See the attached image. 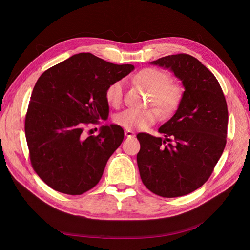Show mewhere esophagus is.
I'll list each match as a JSON object with an SVG mask.
<instances>
[{"label": "esophagus", "mask_w": 250, "mask_h": 250, "mask_svg": "<svg viewBox=\"0 0 250 250\" xmlns=\"http://www.w3.org/2000/svg\"><path fill=\"white\" fill-rule=\"evenodd\" d=\"M125 137H135V133L134 132H132V130H129V129H126V130H125Z\"/></svg>", "instance_id": "obj_1"}]
</instances>
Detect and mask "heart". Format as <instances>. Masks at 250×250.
Segmentation results:
<instances>
[{"mask_svg": "<svg viewBox=\"0 0 250 250\" xmlns=\"http://www.w3.org/2000/svg\"><path fill=\"white\" fill-rule=\"evenodd\" d=\"M135 81L150 91V104L157 107L148 109H126L114 117V123L127 129H142L155 124L164 116L173 114L180 106L185 96L183 87L170 80L164 71L156 68H145L137 73ZM125 84L122 80L111 83L105 90V99L112 107H118L123 102ZM162 112L160 113V111Z\"/></svg>", "mask_w": 250, "mask_h": 250, "instance_id": "heart-1", "label": "heart"}]
</instances>
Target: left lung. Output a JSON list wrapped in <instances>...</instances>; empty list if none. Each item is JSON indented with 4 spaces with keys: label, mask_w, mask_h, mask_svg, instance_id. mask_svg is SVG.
<instances>
[{
    "label": "left lung",
    "mask_w": 250,
    "mask_h": 250,
    "mask_svg": "<svg viewBox=\"0 0 250 250\" xmlns=\"http://www.w3.org/2000/svg\"><path fill=\"white\" fill-rule=\"evenodd\" d=\"M152 63L171 70L186 90L175 114L159 128L165 140L138 134L137 162L150 191L177 198L201 188L213 173L226 146L227 103L216 77L195 58L177 54Z\"/></svg>",
    "instance_id": "left-lung-1"
}]
</instances>
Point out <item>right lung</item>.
Segmentation results:
<instances>
[{"mask_svg":"<svg viewBox=\"0 0 250 250\" xmlns=\"http://www.w3.org/2000/svg\"><path fill=\"white\" fill-rule=\"evenodd\" d=\"M134 70L81 52L46 70L33 88L25 116V136L36 174L57 191L79 195L99 182L109 157L124 140L122 126L89 125L108 116L105 90Z\"/></svg>","mask_w":250,"mask_h":250,"instance_id":"obj_1","label":"right lung"}]
</instances>
